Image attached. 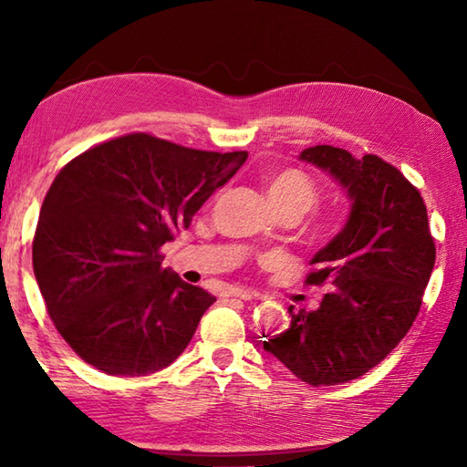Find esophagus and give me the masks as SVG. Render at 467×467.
<instances>
[{
    "label": "esophagus",
    "mask_w": 467,
    "mask_h": 467,
    "mask_svg": "<svg viewBox=\"0 0 467 467\" xmlns=\"http://www.w3.org/2000/svg\"><path fill=\"white\" fill-rule=\"evenodd\" d=\"M228 296H233V298H241V300H251V298H257L259 295H257V292H251V290L233 288L231 292H228Z\"/></svg>",
    "instance_id": "34e87169"
}]
</instances>
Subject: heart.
<instances>
[{"instance_id": "1", "label": "heart", "mask_w": 467, "mask_h": 467, "mask_svg": "<svg viewBox=\"0 0 467 467\" xmlns=\"http://www.w3.org/2000/svg\"><path fill=\"white\" fill-rule=\"evenodd\" d=\"M267 197L275 210H295L300 216L317 202V185L298 169H284L267 179Z\"/></svg>"}]
</instances>
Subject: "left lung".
<instances>
[{"label":"left lung","mask_w":467,"mask_h":467,"mask_svg":"<svg viewBox=\"0 0 467 467\" xmlns=\"http://www.w3.org/2000/svg\"><path fill=\"white\" fill-rule=\"evenodd\" d=\"M300 158L348 189L352 212L311 259L305 284L329 288L319 309L288 306L290 327L264 348L300 381L339 385L377 367L412 327L437 247L420 192L393 164L334 146L306 148Z\"/></svg>","instance_id":"obj_1"}]
</instances>
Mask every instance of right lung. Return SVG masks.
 I'll return each instance as SVG.
<instances>
[{
  "mask_svg": "<svg viewBox=\"0 0 467 467\" xmlns=\"http://www.w3.org/2000/svg\"><path fill=\"white\" fill-rule=\"evenodd\" d=\"M247 156L136 131L57 172L36 223L33 267L47 313L84 362L141 377L185 350L216 298L162 267L161 247Z\"/></svg>",
  "mask_w": 467,
  "mask_h": 467,
  "instance_id": "right-lung-1",
  "label": "right lung"
}]
</instances>
